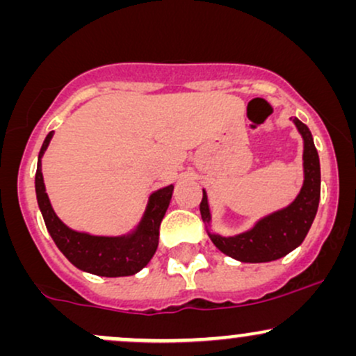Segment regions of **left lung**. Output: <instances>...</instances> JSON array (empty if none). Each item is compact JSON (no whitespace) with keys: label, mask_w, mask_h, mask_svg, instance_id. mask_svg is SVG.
I'll return each instance as SVG.
<instances>
[{"label":"left lung","mask_w":356,"mask_h":356,"mask_svg":"<svg viewBox=\"0 0 356 356\" xmlns=\"http://www.w3.org/2000/svg\"><path fill=\"white\" fill-rule=\"evenodd\" d=\"M293 124L303 138L305 181L291 204L257 219L251 229L234 236H220L211 231L209 201L202 189L201 216L207 234L220 252L241 263H269L286 256L303 243L316 216L321 191L320 157L308 127L298 118H293Z\"/></svg>","instance_id":"left-lung-1"}]
</instances>
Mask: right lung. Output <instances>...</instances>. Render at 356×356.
<instances>
[{"instance_id":"right-lung-1","label":"right lung","mask_w":356,"mask_h":356,"mask_svg":"<svg viewBox=\"0 0 356 356\" xmlns=\"http://www.w3.org/2000/svg\"><path fill=\"white\" fill-rule=\"evenodd\" d=\"M53 138L50 132L38 154L35 191L43 220L56 248L75 268L105 277L132 276L144 269L159 246V227L172 199L174 186L162 187L149 195L145 211L132 231L120 236H95L68 227L53 211L44 189L42 159Z\"/></svg>"}]
</instances>
